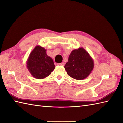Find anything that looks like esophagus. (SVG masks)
I'll return each instance as SVG.
<instances>
[{"mask_svg": "<svg viewBox=\"0 0 123 123\" xmlns=\"http://www.w3.org/2000/svg\"><path fill=\"white\" fill-rule=\"evenodd\" d=\"M64 62H61V63H58L57 65H59V66H64Z\"/></svg>", "mask_w": 123, "mask_h": 123, "instance_id": "1", "label": "esophagus"}]
</instances>
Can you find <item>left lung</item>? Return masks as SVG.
Wrapping results in <instances>:
<instances>
[{"instance_id": "8db88e82", "label": "left lung", "mask_w": 123, "mask_h": 123, "mask_svg": "<svg viewBox=\"0 0 123 123\" xmlns=\"http://www.w3.org/2000/svg\"><path fill=\"white\" fill-rule=\"evenodd\" d=\"M64 67L69 76L82 80L86 78L93 69L94 61L83 48L80 47L71 52Z\"/></svg>"}]
</instances>
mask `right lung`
<instances>
[{
    "instance_id": "right-lung-1",
    "label": "right lung",
    "mask_w": 123,
    "mask_h": 123,
    "mask_svg": "<svg viewBox=\"0 0 123 123\" xmlns=\"http://www.w3.org/2000/svg\"><path fill=\"white\" fill-rule=\"evenodd\" d=\"M46 50L37 46L30 53L26 62V67L34 78L43 79L54 71V61L46 53Z\"/></svg>"
}]
</instances>
